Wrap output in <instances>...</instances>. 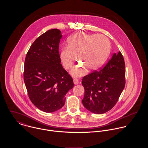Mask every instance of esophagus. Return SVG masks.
I'll use <instances>...</instances> for the list:
<instances>
[{
	"label": "esophagus",
	"mask_w": 148,
	"mask_h": 148,
	"mask_svg": "<svg viewBox=\"0 0 148 148\" xmlns=\"http://www.w3.org/2000/svg\"><path fill=\"white\" fill-rule=\"evenodd\" d=\"M73 83H74V84H78L79 83L78 79H73Z\"/></svg>",
	"instance_id": "obj_1"
}]
</instances>
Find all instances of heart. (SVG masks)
Wrapping results in <instances>:
<instances>
[{"instance_id":"b5f03b06","label":"heart","mask_w":148,"mask_h":148,"mask_svg":"<svg viewBox=\"0 0 148 148\" xmlns=\"http://www.w3.org/2000/svg\"><path fill=\"white\" fill-rule=\"evenodd\" d=\"M110 42L105 36L78 32L68 40V47L62 49L60 59L65 69H69L76 60L80 61L71 70L75 77L84 75L86 69L94 71L106 61L110 51Z\"/></svg>"}]
</instances>
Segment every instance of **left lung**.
<instances>
[{"label": "left lung", "mask_w": 148, "mask_h": 148, "mask_svg": "<svg viewBox=\"0 0 148 148\" xmlns=\"http://www.w3.org/2000/svg\"><path fill=\"white\" fill-rule=\"evenodd\" d=\"M82 103L85 108L96 114L110 110L117 103L125 85V65L121 52L113 53L111 59L99 71L85 76Z\"/></svg>", "instance_id": "8db88e82"}]
</instances>
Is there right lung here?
Masks as SVG:
<instances>
[{
	"instance_id": "obj_1",
	"label": "right lung",
	"mask_w": 148,
	"mask_h": 148,
	"mask_svg": "<svg viewBox=\"0 0 148 148\" xmlns=\"http://www.w3.org/2000/svg\"><path fill=\"white\" fill-rule=\"evenodd\" d=\"M62 37L58 29L44 33L30 47L24 62V81L29 98L34 106L47 113L64 106L65 96L74 85L60 64Z\"/></svg>"
}]
</instances>
